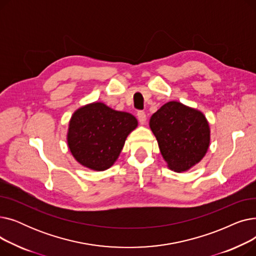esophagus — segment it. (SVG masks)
Returning a JSON list of instances; mask_svg holds the SVG:
<instances>
[{"label":"esophagus","mask_w":256,"mask_h":256,"mask_svg":"<svg viewBox=\"0 0 256 256\" xmlns=\"http://www.w3.org/2000/svg\"><path fill=\"white\" fill-rule=\"evenodd\" d=\"M137 117H138V120H139V122H140L141 124H144L146 122V114H145V112L139 111V112L137 113Z\"/></svg>","instance_id":"1"}]
</instances>
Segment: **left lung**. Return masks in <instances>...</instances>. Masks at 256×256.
Listing matches in <instances>:
<instances>
[{"label":"left lung","mask_w":256,"mask_h":256,"mask_svg":"<svg viewBox=\"0 0 256 256\" xmlns=\"http://www.w3.org/2000/svg\"><path fill=\"white\" fill-rule=\"evenodd\" d=\"M150 126L168 167L184 172L206 156L210 140V126L200 111L178 102H169L152 114Z\"/></svg>","instance_id":"1"}]
</instances>
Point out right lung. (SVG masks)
Here are the masks:
<instances>
[{
	"mask_svg": "<svg viewBox=\"0 0 256 256\" xmlns=\"http://www.w3.org/2000/svg\"><path fill=\"white\" fill-rule=\"evenodd\" d=\"M137 126L132 114L93 102L80 108L72 116L67 143L80 165L104 171L115 163L128 134Z\"/></svg>",
	"mask_w": 256,
	"mask_h": 256,
	"instance_id": "add662e5",
	"label": "right lung"
}]
</instances>
